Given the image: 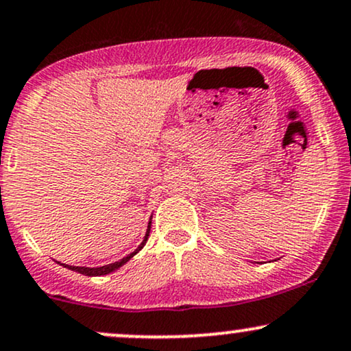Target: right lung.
<instances>
[{"instance_id": "right-lung-1", "label": "right lung", "mask_w": 351, "mask_h": 351, "mask_svg": "<svg viewBox=\"0 0 351 351\" xmlns=\"http://www.w3.org/2000/svg\"><path fill=\"white\" fill-rule=\"evenodd\" d=\"M150 223H152V221L149 222V227H147V232H145V237H143V240H142V243L138 245L137 247V250L135 252H132L130 253V255H128V256H124V258L122 260H119V261H116V263H111V265H104V267H98V268H86V267H70V265H63V263H60L62 267H65V268H69V269H71V271H77V273H82V274H84V276H103V274H109V273H112V271H116L117 268H121L122 265H125L128 263V261L132 258V256L135 255V253H138L143 248V245L147 243V239H149V234H150Z\"/></svg>"}]
</instances>
